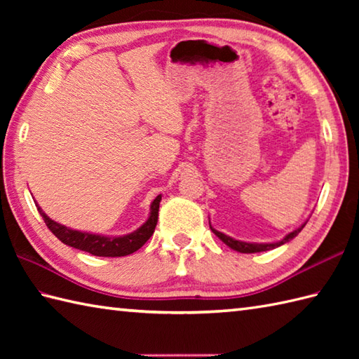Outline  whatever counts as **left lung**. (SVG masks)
Here are the masks:
<instances>
[{"mask_svg":"<svg viewBox=\"0 0 359 359\" xmlns=\"http://www.w3.org/2000/svg\"><path fill=\"white\" fill-rule=\"evenodd\" d=\"M304 226H306V224L301 225L299 228H297V230H294V231H292V233H288V234L285 236V238L282 239V241H279V242H273V243H250V242L236 241V239L230 238V236H226V234H224V233H220V231L215 230V228H212V226L210 225L211 231L215 233V234L217 236V238L225 243V245H228V247L236 250V251H239V253H259V251H266V250H273V248H276V247H280L282 243H285V242H288V241H292L293 238H296V236L299 234V231L302 230Z\"/></svg>","mask_w":359,"mask_h":359,"instance_id":"8db88e82","label":"left lung"}]
</instances>
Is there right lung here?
Masks as SVG:
<instances>
[{
    "label": "right lung",
    "instance_id": "1",
    "mask_svg": "<svg viewBox=\"0 0 359 359\" xmlns=\"http://www.w3.org/2000/svg\"><path fill=\"white\" fill-rule=\"evenodd\" d=\"M160 201H162V196L158 194L154 199V202L151 203V212L147 222H144L140 228H137L134 233H129L126 236H118V238H112V236L108 238V236L90 234V233L72 230V228H67L62 224H57L55 220L49 219L38 205L36 208L49 230L55 234V238H58L63 243H66V245L86 251V253H90L94 256L120 257V256L131 255L140 247H143L144 242H147L152 236V233H154L157 219H158Z\"/></svg>",
    "mask_w": 359,
    "mask_h": 359
}]
</instances>
